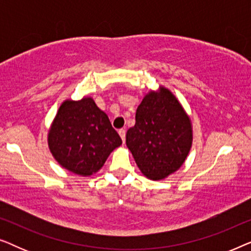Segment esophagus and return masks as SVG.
Here are the masks:
<instances>
[{
  "instance_id": "34e87169",
  "label": "esophagus",
  "mask_w": 251,
  "mask_h": 251,
  "mask_svg": "<svg viewBox=\"0 0 251 251\" xmlns=\"http://www.w3.org/2000/svg\"><path fill=\"white\" fill-rule=\"evenodd\" d=\"M119 135L122 138V142L125 143V140H126V130L125 129H120L119 130Z\"/></svg>"
}]
</instances>
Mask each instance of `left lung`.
I'll return each instance as SVG.
<instances>
[{
	"instance_id": "left-lung-1",
	"label": "left lung",
	"mask_w": 251,
	"mask_h": 251,
	"mask_svg": "<svg viewBox=\"0 0 251 251\" xmlns=\"http://www.w3.org/2000/svg\"><path fill=\"white\" fill-rule=\"evenodd\" d=\"M193 131L191 120L169 89L150 91L136 111V123L126 143L137 166L149 179L174 174L190 153Z\"/></svg>"
}]
</instances>
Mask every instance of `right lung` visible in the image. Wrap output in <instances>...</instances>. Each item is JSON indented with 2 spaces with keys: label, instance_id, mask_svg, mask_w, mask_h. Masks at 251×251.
Instances as JSON below:
<instances>
[{
  "label": "right lung",
  "instance_id": "1",
  "mask_svg": "<svg viewBox=\"0 0 251 251\" xmlns=\"http://www.w3.org/2000/svg\"><path fill=\"white\" fill-rule=\"evenodd\" d=\"M121 144L107 114L91 97L65 100L48 133V145L57 162L84 177L97 173Z\"/></svg>",
  "mask_w": 251,
  "mask_h": 251
}]
</instances>
